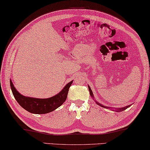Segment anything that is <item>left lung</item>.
<instances>
[{
  "label": "left lung",
  "mask_w": 150,
  "mask_h": 150,
  "mask_svg": "<svg viewBox=\"0 0 150 150\" xmlns=\"http://www.w3.org/2000/svg\"><path fill=\"white\" fill-rule=\"evenodd\" d=\"M88 88H89V93H90V96H91V98H93V100H94V102H95L98 105H99V106L103 107V108H108V109H110V110H112L113 111H116V112H122V111L125 110V109L128 108L129 107H130V106H131V104H130V105H129V106H125V107H122V108H112H112H110V107H108V106H104V105H102V104H101L100 103H99V102H97L96 100L94 99V96H93V92H92V90H91V88H90V87H89V86H88Z\"/></svg>",
  "instance_id": "left-lung-1"
}]
</instances>
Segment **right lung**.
Listing matches in <instances>:
<instances>
[{
	"label": "right lung",
	"instance_id": "obj_1",
	"mask_svg": "<svg viewBox=\"0 0 150 150\" xmlns=\"http://www.w3.org/2000/svg\"><path fill=\"white\" fill-rule=\"evenodd\" d=\"M70 81L64 87L59 93L49 98H35L28 97L22 95L15 88L11 79H10L11 89L15 100L22 108L32 114H47L54 111L61 106L65 102L67 97L69 89L72 84Z\"/></svg>",
	"mask_w": 150,
	"mask_h": 150
}]
</instances>
